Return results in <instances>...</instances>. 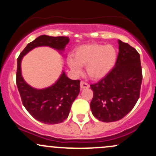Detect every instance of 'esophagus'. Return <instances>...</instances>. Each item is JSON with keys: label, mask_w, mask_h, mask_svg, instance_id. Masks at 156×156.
<instances>
[{"label": "esophagus", "mask_w": 156, "mask_h": 156, "mask_svg": "<svg viewBox=\"0 0 156 156\" xmlns=\"http://www.w3.org/2000/svg\"><path fill=\"white\" fill-rule=\"evenodd\" d=\"M80 87H81V89H87V88L90 87V85L87 83H85L84 81H81L80 83Z\"/></svg>", "instance_id": "34e87169"}]
</instances>
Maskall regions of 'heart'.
Masks as SVG:
<instances>
[{
	"instance_id": "1",
	"label": "heart",
	"mask_w": 156,
	"mask_h": 156,
	"mask_svg": "<svg viewBox=\"0 0 156 156\" xmlns=\"http://www.w3.org/2000/svg\"><path fill=\"white\" fill-rule=\"evenodd\" d=\"M117 50L111 44H87L75 49V57L68 59V65L75 73L80 74L83 66L92 80L104 78L112 69L117 60Z\"/></svg>"
}]
</instances>
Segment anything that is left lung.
I'll return each instance as SVG.
<instances>
[{
    "label": "left lung",
    "instance_id": "obj_1",
    "mask_svg": "<svg viewBox=\"0 0 156 156\" xmlns=\"http://www.w3.org/2000/svg\"><path fill=\"white\" fill-rule=\"evenodd\" d=\"M119 55L112 70L91 84L92 114L103 122L123 119L135 106L142 83L140 56L134 48L119 40Z\"/></svg>",
    "mask_w": 156,
    "mask_h": 156
}]
</instances>
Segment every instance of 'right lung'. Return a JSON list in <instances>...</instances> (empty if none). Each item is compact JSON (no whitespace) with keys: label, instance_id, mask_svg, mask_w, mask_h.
<instances>
[{"label":"right lung","instance_id":"obj_1","mask_svg":"<svg viewBox=\"0 0 156 156\" xmlns=\"http://www.w3.org/2000/svg\"><path fill=\"white\" fill-rule=\"evenodd\" d=\"M69 41V37L41 35L28 44L17 59L16 84L23 106L36 120L44 124L56 125L68 118L72 103L80 92V81L69 78L63 67L59 78L52 85L42 89L33 87L22 75V60L29 52L39 47L54 49L66 57L62 53Z\"/></svg>","mask_w":156,"mask_h":156}]
</instances>
